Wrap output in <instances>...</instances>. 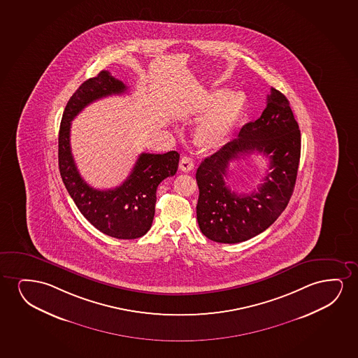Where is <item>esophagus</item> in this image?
Returning a JSON list of instances; mask_svg holds the SVG:
<instances>
[{
	"mask_svg": "<svg viewBox=\"0 0 358 358\" xmlns=\"http://www.w3.org/2000/svg\"><path fill=\"white\" fill-rule=\"evenodd\" d=\"M194 167V162L192 160L191 157H183L180 162V170L183 172H189L193 170Z\"/></svg>",
	"mask_w": 358,
	"mask_h": 358,
	"instance_id": "obj_1",
	"label": "esophagus"
}]
</instances>
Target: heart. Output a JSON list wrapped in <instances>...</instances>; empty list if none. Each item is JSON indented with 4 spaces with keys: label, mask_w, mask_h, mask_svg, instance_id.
I'll return each instance as SVG.
<instances>
[{
    "label": "heart",
    "mask_w": 358,
    "mask_h": 358,
    "mask_svg": "<svg viewBox=\"0 0 358 358\" xmlns=\"http://www.w3.org/2000/svg\"><path fill=\"white\" fill-rule=\"evenodd\" d=\"M245 106L242 94H231L226 89H216L201 96L194 113L206 117L196 128V144L206 150L222 147L243 116Z\"/></svg>",
    "instance_id": "1"
}]
</instances>
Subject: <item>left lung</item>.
Returning <instances> with one entry per match:
<instances>
[{
  "mask_svg": "<svg viewBox=\"0 0 358 358\" xmlns=\"http://www.w3.org/2000/svg\"><path fill=\"white\" fill-rule=\"evenodd\" d=\"M266 100L262 116L196 170V220L209 240L238 243L259 235L281 215L294 193L301 157L299 123L284 94L271 88ZM255 151L270 157L272 172L258 192L237 195L225 183L227 170L231 162Z\"/></svg>",
  "mask_w": 358,
  "mask_h": 358,
  "instance_id": "obj_1",
  "label": "left lung"
}]
</instances>
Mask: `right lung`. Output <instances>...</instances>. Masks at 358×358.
Masks as SVG:
<instances>
[{
    "label": "right lung",
    "instance_id": "add662e5",
    "mask_svg": "<svg viewBox=\"0 0 358 358\" xmlns=\"http://www.w3.org/2000/svg\"><path fill=\"white\" fill-rule=\"evenodd\" d=\"M127 87L108 71L85 80L64 108L59 133V167L64 186L84 217L105 235L134 240L150 230L160 182L176 173L180 154L142 152L121 186L100 191L79 175L69 143L71 122L85 106L99 99L123 94Z\"/></svg>",
    "mask_w": 358,
    "mask_h": 358
}]
</instances>
